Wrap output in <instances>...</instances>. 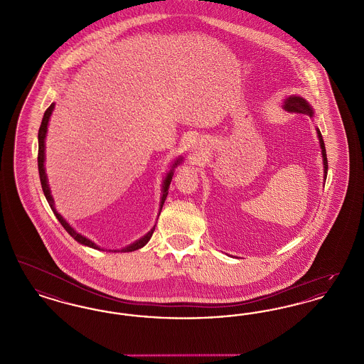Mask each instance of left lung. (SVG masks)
Here are the masks:
<instances>
[{"instance_id": "obj_1", "label": "left lung", "mask_w": 364, "mask_h": 364, "mask_svg": "<svg viewBox=\"0 0 364 364\" xmlns=\"http://www.w3.org/2000/svg\"><path fill=\"white\" fill-rule=\"evenodd\" d=\"M282 107L288 112H297V113H306L309 114L310 117L314 116V112H312V107L309 105V102L299 97V95H291L288 97L285 101ZM316 132H318V139H319V144H321V150H322V158H323V177L326 180V174H328V156H326V149H325V143H323V138L321 135V131L316 128Z\"/></svg>"}]
</instances>
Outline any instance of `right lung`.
Masks as SVG:
<instances>
[{"label": "right lung", "instance_id": "right-lung-1", "mask_svg": "<svg viewBox=\"0 0 364 364\" xmlns=\"http://www.w3.org/2000/svg\"><path fill=\"white\" fill-rule=\"evenodd\" d=\"M53 109H54V104L50 105V106L46 109V112H45V114H43V119H42V122H41V127H39V132H38V171H39V178H41V184H42V190H43V193H45V196H46V200H48L49 206L52 208L54 215L57 217V220L60 221V224L64 226V229L70 233V236H72L76 242H80V244H83V245H87V247H91V248H94V250H104V248H101L100 245H97L95 242H91L90 239H87L85 236H82L80 233H77V232L63 218V215L55 210V208H54V200H53L50 188H49V184H48V176H46V172H45V139H46L48 125H49V120H50V116H52ZM181 161H183L181 156H180V158H176L172 169L169 171V173L166 174V177H165V180H164V184H162V196H161V203H159V213H161L162 206H164V203H165V199H166V196H168V190H169V186H171V181H172V177H173L174 168H176ZM154 229H156V226H154L149 233H146L141 239H139L136 242H132V244H129V245H127V247H124L122 250H113V251H114V252H117V251L131 252V251H135V250H139V248L144 247V245L149 242V240L151 239V236H153V233H154ZM109 251H112V250H109ZM113 251H112V252H113Z\"/></svg>", "mask_w": 364, "mask_h": 364}]
</instances>
